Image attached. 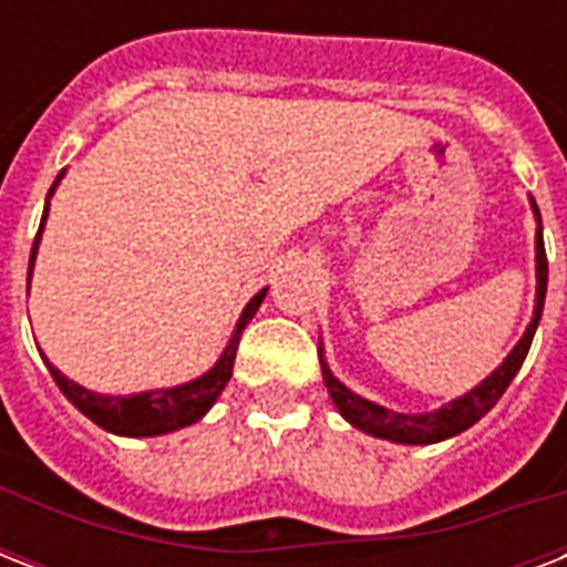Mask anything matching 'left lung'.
<instances>
[{"instance_id":"8db88e82","label":"left lung","mask_w":567,"mask_h":567,"mask_svg":"<svg viewBox=\"0 0 567 567\" xmlns=\"http://www.w3.org/2000/svg\"><path fill=\"white\" fill-rule=\"evenodd\" d=\"M529 203H533V199H529ZM533 212H536V220L542 223V214H538L536 203H533ZM536 309H533V320H529L524 338H520L518 344H515V350L503 359L501 368L492 371V377H485L480 385L471 388L465 396H456L453 403L441 405L435 412H391L385 405L371 403V400H364V396L353 394L347 385H341L327 368V362L320 359V371H323V382H327V391L329 396H332V403L338 405V412L344 414L355 430L368 432L373 439L394 441V444H435V441L453 439L458 432H465L467 426H474L483 414L492 412L494 403L501 400L503 391H506L512 379H515V373L520 371V364H524V359H527L529 353V344H533V336H536L547 293V252L545 238H542V226H538L536 231ZM320 353H323V347H320Z\"/></svg>"}]
</instances>
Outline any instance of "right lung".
Instances as JSON below:
<instances>
[{
	"label": "right lung",
	"mask_w": 567,
	"mask_h": 567,
	"mask_svg": "<svg viewBox=\"0 0 567 567\" xmlns=\"http://www.w3.org/2000/svg\"><path fill=\"white\" fill-rule=\"evenodd\" d=\"M64 176V173H61ZM49 188V196L52 190L58 188V182ZM49 214V199L47 208H43V217H40V229L38 238H34V247H31V258H29V282H31V267H34V256H38V244H40V231H43V223H47ZM267 288L252 297L247 302V309L240 311L238 327H235V336H231L229 347L223 350V355L217 359L212 371L203 373L199 379H190L185 385L176 388H158V391H141V394H128V396H111V394H96L91 388H82L73 379H66L64 373L58 371L55 364L49 362L47 355H43V362H47L49 373L55 379V385L64 391V396L70 403L84 414V417H91L96 426L102 430L114 432V435H128V439H150V435H164V432L182 430V426H190L203 417L208 409L214 405V400L220 396V391L226 388L231 377V364H235V353H238L240 344V332L247 327L252 315L258 311L261 300H265Z\"/></svg>",
	"instance_id": "add662e5"
}]
</instances>
